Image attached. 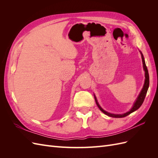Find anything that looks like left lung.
<instances>
[{"label":"left lung","instance_id":"left-lung-1","mask_svg":"<svg viewBox=\"0 0 158 158\" xmlns=\"http://www.w3.org/2000/svg\"><path fill=\"white\" fill-rule=\"evenodd\" d=\"M141 55H142V63H143V66H144V70L145 71V82H144V86H143V88L141 91L140 94L138 95V97L136 99V101L135 102V103H134L133 105V107H132V109L130 110V111L127 112L126 113H124V114H111V113H109L106 111H104V110L99 106V105L98 104L97 100H96V98L95 97V102H96V104L98 107H99V109L101 110V111L104 113L107 114V115L109 116V117H114V118H122V117H127L128 114H130L131 113H132V112L135 111L136 110H137L138 109H139L140 107L142 106V104L143 103L144 101V99L146 95L147 94V91L148 89V87H149V84H150V79H149V74H148V70L147 69V66L146 65L145 63V60L144 59V56L142 54L141 52Z\"/></svg>","mask_w":158,"mask_h":158}]
</instances>
